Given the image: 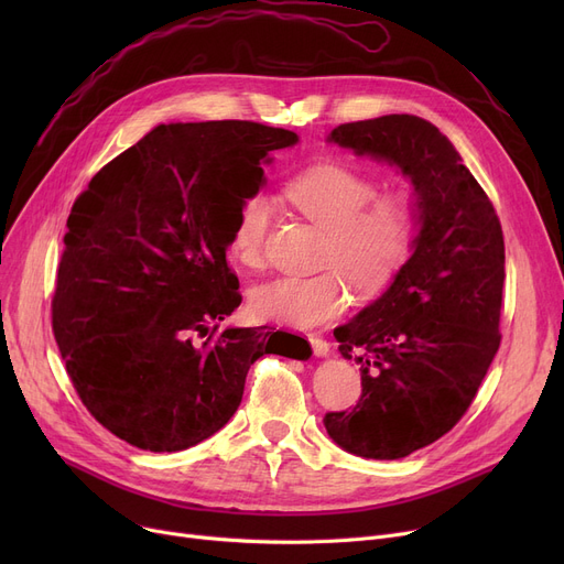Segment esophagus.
I'll list each match as a JSON object with an SVG mask.
<instances>
[{
  "label": "esophagus",
  "instance_id": "esophagus-1",
  "mask_svg": "<svg viewBox=\"0 0 564 564\" xmlns=\"http://www.w3.org/2000/svg\"><path fill=\"white\" fill-rule=\"evenodd\" d=\"M311 340V347H313V354L317 359H324V357H329V343L324 340V338H319V336H311L308 338Z\"/></svg>",
  "mask_w": 564,
  "mask_h": 564
}]
</instances>
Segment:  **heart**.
<instances>
[{"mask_svg": "<svg viewBox=\"0 0 564 564\" xmlns=\"http://www.w3.org/2000/svg\"><path fill=\"white\" fill-rule=\"evenodd\" d=\"M370 175L322 164L288 187L290 203L327 232L313 276H279L249 292V308L262 322L311 329L347 308V283L364 294L387 288L411 253L419 230V203L409 192L379 194ZM274 215L272 198L249 194L230 228L228 251L249 270L262 262V247Z\"/></svg>", "mask_w": 564, "mask_h": 564, "instance_id": "b5f03b06", "label": "heart"}]
</instances>
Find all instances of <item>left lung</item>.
<instances>
[{
	"label": "left lung",
	"mask_w": 564,
	"mask_h": 564,
	"mask_svg": "<svg viewBox=\"0 0 564 564\" xmlns=\"http://www.w3.org/2000/svg\"><path fill=\"white\" fill-rule=\"evenodd\" d=\"M327 141L395 166L419 203L411 256L391 285L334 329L343 359L361 366V400L324 416L343 451L402 459L457 425L496 357L506 242L457 148L423 118L345 123Z\"/></svg>",
	"instance_id": "1"
}]
</instances>
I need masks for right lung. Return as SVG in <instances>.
<instances>
[{
    "mask_svg": "<svg viewBox=\"0 0 564 564\" xmlns=\"http://www.w3.org/2000/svg\"><path fill=\"white\" fill-rule=\"evenodd\" d=\"M297 141L251 121L160 123L75 200L54 338L84 406L130 446L192 448L232 419L262 354L311 357L285 332L209 329L242 304L226 262L237 210Z\"/></svg>",
    "mask_w": 564,
    "mask_h": 564,
    "instance_id": "1",
    "label": "right lung"
}]
</instances>
